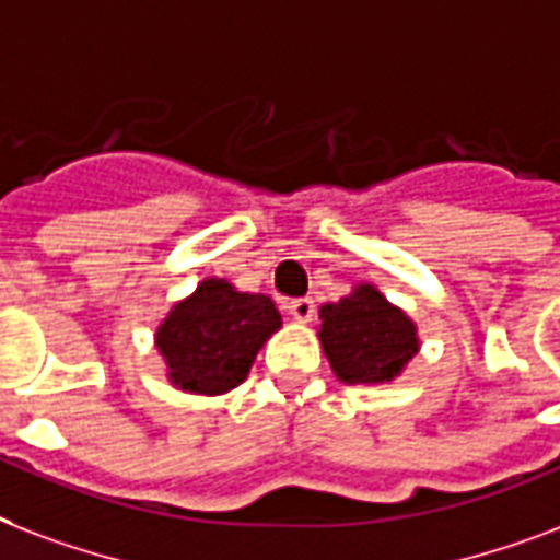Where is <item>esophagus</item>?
<instances>
[{"label": "esophagus", "instance_id": "34e87169", "mask_svg": "<svg viewBox=\"0 0 560 560\" xmlns=\"http://www.w3.org/2000/svg\"><path fill=\"white\" fill-rule=\"evenodd\" d=\"M289 312L298 320H310L315 315V301L312 298H294V301H289Z\"/></svg>", "mask_w": 560, "mask_h": 560}]
</instances>
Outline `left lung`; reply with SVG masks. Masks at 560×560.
I'll return each instance as SVG.
<instances>
[{
    "label": "left lung",
    "mask_w": 560,
    "mask_h": 560,
    "mask_svg": "<svg viewBox=\"0 0 560 560\" xmlns=\"http://www.w3.org/2000/svg\"><path fill=\"white\" fill-rule=\"evenodd\" d=\"M320 345L345 383H388L418 353L415 324L374 285L320 306Z\"/></svg>",
    "instance_id": "obj_1"
}]
</instances>
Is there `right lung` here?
I'll return each mask as SVG.
<instances>
[{
  "label": "right lung",
  "instance_id": "add662e5",
  "mask_svg": "<svg viewBox=\"0 0 560 560\" xmlns=\"http://www.w3.org/2000/svg\"><path fill=\"white\" fill-rule=\"evenodd\" d=\"M277 327L280 312L271 298L203 280L192 298L168 312L158 329V348L172 383L184 392L224 394L248 376L257 350Z\"/></svg>",
  "mask_w": 560,
  "mask_h": 560
}]
</instances>
